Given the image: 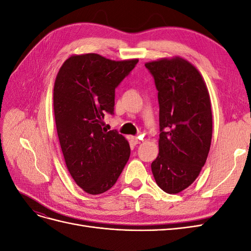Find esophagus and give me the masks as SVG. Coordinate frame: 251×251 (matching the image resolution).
I'll use <instances>...</instances> for the list:
<instances>
[{"instance_id": "1", "label": "esophagus", "mask_w": 251, "mask_h": 251, "mask_svg": "<svg viewBox=\"0 0 251 251\" xmlns=\"http://www.w3.org/2000/svg\"><path fill=\"white\" fill-rule=\"evenodd\" d=\"M130 140H131V142H132L133 144H135V146H136V144H138V143L140 142L139 138H138V137H134V136H131Z\"/></svg>"}]
</instances>
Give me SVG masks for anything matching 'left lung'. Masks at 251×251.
I'll return each instance as SVG.
<instances>
[{
  "label": "left lung",
  "mask_w": 251,
  "mask_h": 251,
  "mask_svg": "<svg viewBox=\"0 0 251 251\" xmlns=\"http://www.w3.org/2000/svg\"><path fill=\"white\" fill-rule=\"evenodd\" d=\"M159 102V154L151 162L156 183L178 194L199 176L212 136L210 97L200 72L176 56L146 64Z\"/></svg>",
  "instance_id": "8db88e82"
}]
</instances>
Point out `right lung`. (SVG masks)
<instances>
[{"instance_id": "add662e5", "label": "right lung", "mask_w": 251, "mask_h": 251, "mask_svg": "<svg viewBox=\"0 0 251 251\" xmlns=\"http://www.w3.org/2000/svg\"><path fill=\"white\" fill-rule=\"evenodd\" d=\"M137 63L88 53L70 56L56 75L53 108L60 148L73 180L90 195L115 184L130 157L127 140L102 125L104 114L114 113L115 89Z\"/></svg>"}]
</instances>
